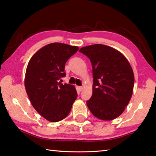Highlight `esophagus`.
<instances>
[{
    "label": "esophagus",
    "mask_w": 156,
    "mask_h": 156,
    "mask_svg": "<svg viewBox=\"0 0 156 156\" xmlns=\"http://www.w3.org/2000/svg\"><path fill=\"white\" fill-rule=\"evenodd\" d=\"M77 88H78V90L79 91H81L82 90H83V87H78Z\"/></svg>",
    "instance_id": "34e87169"
}]
</instances>
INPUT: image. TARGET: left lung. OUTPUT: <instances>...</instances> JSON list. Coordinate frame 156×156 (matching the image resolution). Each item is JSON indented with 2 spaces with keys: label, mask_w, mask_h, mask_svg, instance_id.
<instances>
[{
  "label": "left lung",
  "mask_w": 156,
  "mask_h": 156,
  "mask_svg": "<svg viewBox=\"0 0 156 156\" xmlns=\"http://www.w3.org/2000/svg\"><path fill=\"white\" fill-rule=\"evenodd\" d=\"M93 72V94L87 105L95 117L112 120L123 113L133 94L134 74L130 63L119 51L101 44L83 47Z\"/></svg>",
  "instance_id": "8db88e82"
}]
</instances>
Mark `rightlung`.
Here are the masks:
<instances>
[{"mask_svg": "<svg viewBox=\"0 0 156 156\" xmlns=\"http://www.w3.org/2000/svg\"><path fill=\"white\" fill-rule=\"evenodd\" d=\"M78 49L67 44L51 43L39 49L29 61L26 92L36 112L49 122L67 117L78 96L74 86L63 84L59 80L66 76V62Z\"/></svg>", "mask_w": 156, "mask_h": 156, "instance_id": "obj_1", "label": "right lung"}]
</instances>
